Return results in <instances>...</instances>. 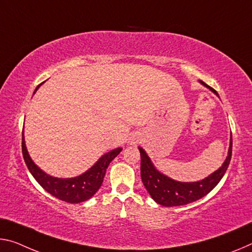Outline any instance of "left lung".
<instances>
[{
	"instance_id": "1",
	"label": "left lung",
	"mask_w": 252,
	"mask_h": 252,
	"mask_svg": "<svg viewBox=\"0 0 252 252\" xmlns=\"http://www.w3.org/2000/svg\"><path fill=\"white\" fill-rule=\"evenodd\" d=\"M199 83L219 96L217 91H214L212 87L207 86L202 81H199ZM139 151H140L141 157L140 170L142 183L154 201L162 206L186 205L204 197L224 176L231 160V155H232V135H231L230 139L227 156L222 166L215 170L214 173L209 175L206 178L197 182H178L166 176V175H163L156 168L149 156L147 155L141 147H139Z\"/></svg>"
}]
</instances>
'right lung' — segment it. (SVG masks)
<instances>
[{
  "mask_svg": "<svg viewBox=\"0 0 252 252\" xmlns=\"http://www.w3.org/2000/svg\"><path fill=\"white\" fill-rule=\"evenodd\" d=\"M40 85H42V84H40ZM40 85L37 86L34 93L37 92ZM121 151L122 148H117V149L104 154L90 169H87L85 173L81 174L79 176L71 178H58L48 175L33 162L27 150L25 134H23L22 131V155L31 175L48 193L58 199H62L63 202L73 203V204L74 203L85 202L96 193L102 185L106 168L109 167L110 162Z\"/></svg>",
  "mask_w": 252,
  "mask_h": 252,
  "instance_id": "1",
  "label": "right lung"
}]
</instances>
